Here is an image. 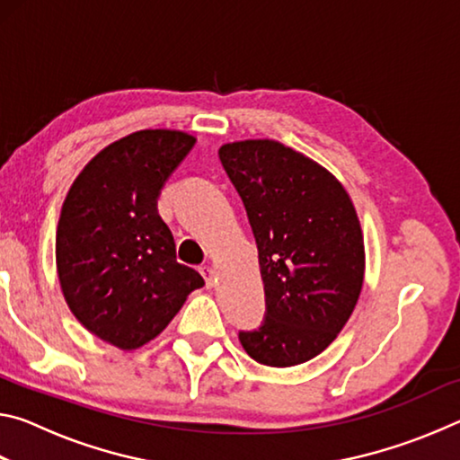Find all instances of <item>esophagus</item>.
Returning <instances> with one entry per match:
<instances>
[{
    "label": "esophagus",
    "instance_id": "1",
    "mask_svg": "<svg viewBox=\"0 0 460 460\" xmlns=\"http://www.w3.org/2000/svg\"><path fill=\"white\" fill-rule=\"evenodd\" d=\"M200 274H202V278H205V282H207L208 288L215 284V270L211 266H202Z\"/></svg>",
    "mask_w": 460,
    "mask_h": 460
}]
</instances>
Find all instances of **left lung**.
I'll list each match as a JSON object with an SVG mask.
<instances>
[{"instance_id": "obj_1", "label": "left lung", "mask_w": 460, "mask_h": 460, "mask_svg": "<svg viewBox=\"0 0 460 460\" xmlns=\"http://www.w3.org/2000/svg\"><path fill=\"white\" fill-rule=\"evenodd\" d=\"M219 158L243 200L266 292V318L239 332L241 345L270 367L306 363L359 300L365 247L353 202L329 170L274 139L225 144Z\"/></svg>"}]
</instances>
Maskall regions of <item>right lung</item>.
Instances as JSON below:
<instances>
[{"mask_svg": "<svg viewBox=\"0 0 460 460\" xmlns=\"http://www.w3.org/2000/svg\"><path fill=\"white\" fill-rule=\"evenodd\" d=\"M197 139L142 129L103 147L68 190L57 229L58 282L71 313L101 341L131 351L166 329L186 296L205 286L176 261L158 215L168 176Z\"/></svg>", "mask_w": 460, "mask_h": 460, "instance_id": "add662e5", "label": "right lung"}]
</instances>
